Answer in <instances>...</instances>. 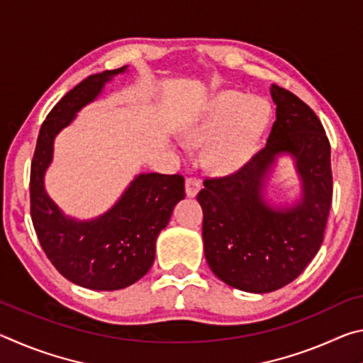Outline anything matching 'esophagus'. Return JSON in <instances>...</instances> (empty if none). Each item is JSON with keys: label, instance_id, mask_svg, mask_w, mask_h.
I'll return each instance as SVG.
<instances>
[{"label": "esophagus", "instance_id": "esophagus-1", "mask_svg": "<svg viewBox=\"0 0 363 363\" xmlns=\"http://www.w3.org/2000/svg\"><path fill=\"white\" fill-rule=\"evenodd\" d=\"M200 189L201 182L199 179H195V177H189V179H186V195L190 196V199L196 196V194L200 192Z\"/></svg>", "mask_w": 363, "mask_h": 363}]
</instances>
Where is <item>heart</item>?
I'll return each mask as SVG.
<instances>
[{
    "label": "heart",
    "instance_id": "obj_1",
    "mask_svg": "<svg viewBox=\"0 0 363 363\" xmlns=\"http://www.w3.org/2000/svg\"><path fill=\"white\" fill-rule=\"evenodd\" d=\"M270 120L266 99L240 91H220L190 118L186 136L208 143L206 160L218 171L237 169L253 157Z\"/></svg>",
    "mask_w": 363,
    "mask_h": 363
}]
</instances>
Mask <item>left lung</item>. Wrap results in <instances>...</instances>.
I'll return each instance as SVG.
<instances>
[{
	"instance_id": "8db88e82",
	"label": "left lung",
	"mask_w": 363,
	"mask_h": 363,
	"mask_svg": "<svg viewBox=\"0 0 363 363\" xmlns=\"http://www.w3.org/2000/svg\"><path fill=\"white\" fill-rule=\"evenodd\" d=\"M275 121L266 147L235 174L206 179L203 248L213 274L247 293H270L303 272L323 242L331 196L330 143L317 115L290 91L270 86ZM281 157L294 164L298 192L277 202L269 182Z\"/></svg>"
}]
</instances>
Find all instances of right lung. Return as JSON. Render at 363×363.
Segmentation results:
<instances>
[{
	"label": "right lung",
	"instance_id": "add662e5",
	"mask_svg": "<svg viewBox=\"0 0 363 363\" xmlns=\"http://www.w3.org/2000/svg\"><path fill=\"white\" fill-rule=\"evenodd\" d=\"M126 72L128 65L91 75L56 104L40 130L30 171V211L41 248L67 280L96 291L121 290L149 272L158 233L186 196L182 176L140 173L107 211L78 219L65 214L48 194L45 177L57 134Z\"/></svg>",
	"mask_w": 363,
	"mask_h": 363
}]
</instances>
